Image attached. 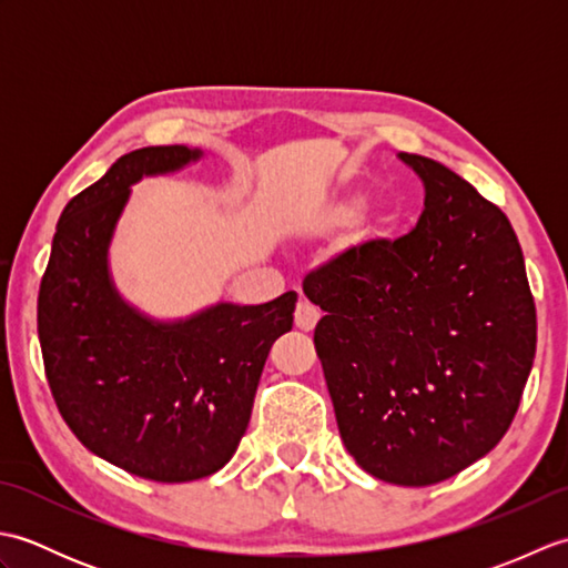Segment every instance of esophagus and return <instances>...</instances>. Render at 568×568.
<instances>
[{"label":"esophagus","instance_id":"34e87169","mask_svg":"<svg viewBox=\"0 0 568 568\" xmlns=\"http://www.w3.org/2000/svg\"><path fill=\"white\" fill-rule=\"evenodd\" d=\"M317 322H320V310H317L315 305H312V303H307V300H300L297 307H295V324H297V329L312 332V329H315Z\"/></svg>","mask_w":568,"mask_h":568}]
</instances>
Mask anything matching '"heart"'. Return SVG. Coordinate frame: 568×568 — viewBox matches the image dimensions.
<instances>
[{
  "label": "heart",
  "mask_w": 568,
  "mask_h": 568,
  "mask_svg": "<svg viewBox=\"0 0 568 568\" xmlns=\"http://www.w3.org/2000/svg\"><path fill=\"white\" fill-rule=\"evenodd\" d=\"M354 214H356V202L342 204V207H336V210L327 216V222H329V224H344V222L352 220Z\"/></svg>",
  "instance_id": "1"
}]
</instances>
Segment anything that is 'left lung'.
<instances>
[{
	"mask_svg": "<svg viewBox=\"0 0 568 568\" xmlns=\"http://www.w3.org/2000/svg\"><path fill=\"white\" fill-rule=\"evenodd\" d=\"M425 185L417 224L312 271L315 348L344 446L371 476L432 486L496 446L520 407L537 312L520 241L449 168L397 153Z\"/></svg>",
	"mask_w": 568,
	"mask_h": 568,
	"instance_id": "1",
	"label": "left lung"
}]
</instances>
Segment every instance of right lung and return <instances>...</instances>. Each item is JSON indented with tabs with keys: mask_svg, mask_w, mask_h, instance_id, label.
Masks as SVG:
<instances>
[{
	"mask_svg": "<svg viewBox=\"0 0 568 568\" xmlns=\"http://www.w3.org/2000/svg\"><path fill=\"white\" fill-rule=\"evenodd\" d=\"M200 155L187 146L122 155L65 204L39 291L45 378L65 425L104 462L159 484L212 476L234 456L297 303L291 291L155 322L116 293L106 251L131 185Z\"/></svg>",
	"mask_w": 568,
	"mask_h": 568,
	"instance_id": "obj_1",
	"label": "right lung"
}]
</instances>
